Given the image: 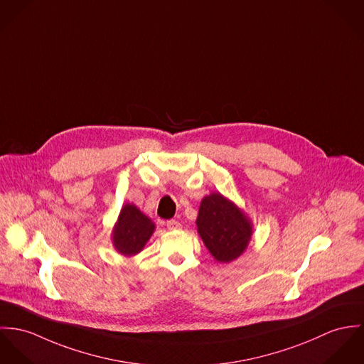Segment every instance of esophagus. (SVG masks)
Listing matches in <instances>:
<instances>
[{"mask_svg": "<svg viewBox=\"0 0 364 364\" xmlns=\"http://www.w3.org/2000/svg\"><path fill=\"white\" fill-rule=\"evenodd\" d=\"M166 226L168 230H180L181 229V223L178 220H167Z\"/></svg>", "mask_w": 364, "mask_h": 364, "instance_id": "esophagus-1", "label": "esophagus"}]
</instances>
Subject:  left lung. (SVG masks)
<instances>
[{
	"instance_id": "obj_1",
	"label": "left lung",
	"mask_w": 364,
	"mask_h": 364,
	"mask_svg": "<svg viewBox=\"0 0 364 364\" xmlns=\"http://www.w3.org/2000/svg\"><path fill=\"white\" fill-rule=\"evenodd\" d=\"M197 228L205 247L218 262L239 258L252 235V225L245 213L219 193L202 200Z\"/></svg>"
}]
</instances>
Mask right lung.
<instances>
[{
	"label": "right lung",
	"mask_w": 364,
	"mask_h": 364,
	"mask_svg": "<svg viewBox=\"0 0 364 364\" xmlns=\"http://www.w3.org/2000/svg\"><path fill=\"white\" fill-rule=\"evenodd\" d=\"M155 232V223L134 203H125L113 229V244L127 257L135 255L145 247Z\"/></svg>",
	"instance_id": "right-lung-1"
}]
</instances>
